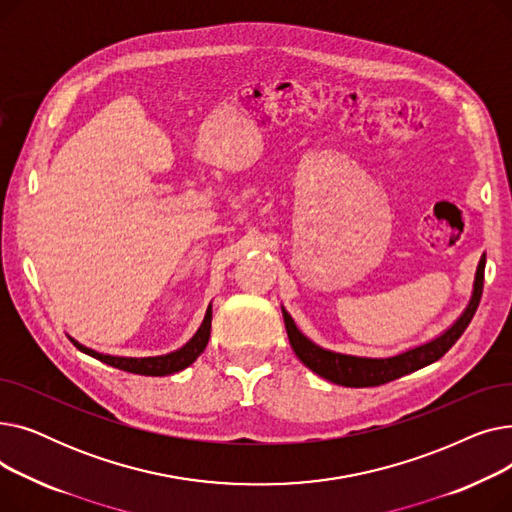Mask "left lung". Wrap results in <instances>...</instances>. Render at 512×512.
<instances>
[{"label":"left lung","instance_id":"left-lung-1","mask_svg":"<svg viewBox=\"0 0 512 512\" xmlns=\"http://www.w3.org/2000/svg\"><path fill=\"white\" fill-rule=\"evenodd\" d=\"M483 270H486V255L479 259L475 282H473V294L463 315L438 338L429 340L421 346L409 348L405 353L384 357V359H371V357H355V355H342V353L328 351V348L317 346L305 334H301L297 324H294V319L282 309L286 334H288L292 351L313 373L321 375L324 380L334 382L338 386L367 388V386H382L392 380H398L402 375L413 373L425 365H432L434 361L444 357L452 348V344L461 338V334L471 324V319L481 301Z\"/></svg>","mask_w":512,"mask_h":512}]
</instances>
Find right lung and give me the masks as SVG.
Segmentation results:
<instances>
[{
    "label": "right lung",
    "mask_w": 512,
    "mask_h": 512,
    "mask_svg": "<svg viewBox=\"0 0 512 512\" xmlns=\"http://www.w3.org/2000/svg\"><path fill=\"white\" fill-rule=\"evenodd\" d=\"M209 334H211V305L207 307V313L203 317V324L197 330V334L188 340L182 348L174 353L168 355H159V357H141V359H134V357H112V355H101L93 348H87L80 342H76L74 338H70L74 342V346L78 351H83L85 355L105 363V365H112L116 369L128 371V373H137V375H170L176 371H182L184 367L191 365L203 351L209 342Z\"/></svg>",
    "instance_id": "add662e5"
}]
</instances>
